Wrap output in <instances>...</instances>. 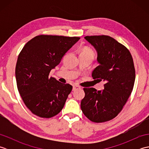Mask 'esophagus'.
Here are the masks:
<instances>
[{"label": "esophagus", "mask_w": 149, "mask_h": 149, "mask_svg": "<svg viewBox=\"0 0 149 149\" xmlns=\"http://www.w3.org/2000/svg\"><path fill=\"white\" fill-rule=\"evenodd\" d=\"M81 87L77 86V85H74V86H73V91L74 90H78V89H80Z\"/></svg>", "instance_id": "1"}]
</instances>
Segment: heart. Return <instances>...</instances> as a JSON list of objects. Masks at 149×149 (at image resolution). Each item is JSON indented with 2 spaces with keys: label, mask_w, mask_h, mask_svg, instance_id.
Listing matches in <instances>:
<instances>
[{
  "label": "heart",
  "mask_w": 149,
  "mask_h": 149,
  "mask_svg": "<svg viewBox=\"0 0 149 149\" xmlns=\"http://www.w3.org/2000/svg\"><path fill=\"white\" fill-rule=\"evenodd\" d=\"M81 53H87V54H91L93 55V50L90 48H88V47H85L83 50H82Z\"/></svg>",
  "instance_id": "b5f03b06"
}]
</instances>
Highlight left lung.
Segmentation results:
<instances>
[{"mask_svg": "<svg viewBox=\"0 0 149 149\" xmlns=\"http://www.w3.org/2000/svg\"><path fill=\"white\" fill-rule=\"evenodd\" d=\"M97 53L99 65L92 77L105 82L104 89L84 88L82 111L93 122H104L115 118L121 111L133 89L135 69L132 56L122 44L108 36H85Z\"/></svg>", "mask_w": 149, "mask_h": 149, "instance_id": "left-lung-1", "label": "left lung"}]
</instances>
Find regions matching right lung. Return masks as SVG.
Here are the masks:
<instances>
[{
	"label": "right lung",
	"mask_w": 149,
	"mask_h": 149,
	"mask_svg": "<svg viewBox=\"0 0 149 149\" xmlns=\"http://www.w3.org/2000/svg\"><path fill=\"white\" fill-rule=\"evenodd\" d=\"M80 38L40 35L29 41L19 54L15 68L18 90L34 115L51 118L64 107L72 86L49 77L50 72Z\"/></svg>",
	"instance_id": "right-lung-1"
}]
</instances>
